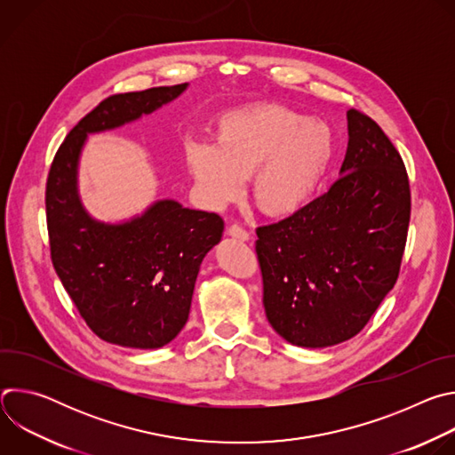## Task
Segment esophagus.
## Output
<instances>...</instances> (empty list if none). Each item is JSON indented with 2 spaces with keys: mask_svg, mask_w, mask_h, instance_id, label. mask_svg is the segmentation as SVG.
Returning <instances> with one entry per match:
<instances>
[{
  "mask_svg": "<svg viewBox=\"0 0 455 455\" xmlns=\"http://www.w3.org/2000/svg\"><path fill=\"white\" fill-rule=\"evenodd\" d=\"M227 232H228V235H232V237H235V239H239V241H248V239H250V234H248L241 225H237V223H232V225L227 228Z\"/></svg>",
  "mask_w": 455,
  "mask_h": 455,
  "instance_id": "esophagus-1",
  "label": "esophagus"
}]
</instances>
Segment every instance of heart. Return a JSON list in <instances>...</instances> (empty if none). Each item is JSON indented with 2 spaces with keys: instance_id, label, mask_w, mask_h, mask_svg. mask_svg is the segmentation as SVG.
<instances>
[{
  "instance_id": "b5f03b06",
  "label": "heart",
  "mask_w": 455,
  "mask_h": 455,
  "mask_svg": "<svg viewBox=\"0 0 455 455\" xmlns=\"http://www.w3.org/2000/svg\"><path fill=\"white\" fill-rule=\"evenodd\" d=\"M333 158L330 127L274 102L246 106L218 118L214 142L185 148L188 172L204 204L221 209L235 202L250 178L251 198L268 216L300 209Z\"/></svg>"
}]
</instances>
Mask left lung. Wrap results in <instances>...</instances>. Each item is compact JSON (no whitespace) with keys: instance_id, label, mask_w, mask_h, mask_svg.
<instances>
[{"instance_id":"left-lung-1","label":"left lung","mask_w":455,"mask_h":455,"mask_svg":"<svg viewBox=\"0 0 455 455\" xmlns=\"http://www.w3.org/2000/svg\"><path fill=\"white\" fill-rule=\"evenodd\" d=\"M347 127V153L330 190L255 230L267 318L300 347H328L358 335L395 288L405 251V164L365 113L351 108Z\"/></svg>"}]
</instances>
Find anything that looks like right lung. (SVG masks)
I'll return each instance as SVG.
<instances>
[{
    "label": "right lung",
    "mask_w": 455,
    "mask_h": 455,
    "mask_svg": "<svg viewBox=\"0 0 455 455\" xmlns=\"http://www.w3.org/2000/svg\"><path fill=\"white\" fill-rule=\"evenodd\" d=\"M187 83L104 99L64 139L46 180L52 265L88 328L122 347L158 349L188 318L194 283L220 243L216 212L156 202L122 225L92 220L77 196V164L88 133L137 120L176 99Z\"/></svg>",
    "instance_id": "1"
}]
</instances>
